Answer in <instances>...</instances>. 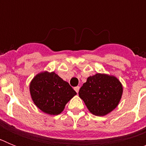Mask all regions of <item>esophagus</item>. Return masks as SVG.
I'll return each instance as SVG.
<instances>
[{
    "label": "esophagus",
    "mask_w": 146,
    "mask_h": 146,
    "mask_svg": "<svg viewBox=\"0 0 146 146\" xmlns=\"http://www.w3.org/2000/svg\"><path fill=\"white\" fill-rule=\"evenodd\" d=\"M74 90H75L76 92H77V94H78V92H79V90H80V87H79V86H77V87L74 88Z\"/></svg>",
    "instance_id": "esophagus-1"
}]
</instances>
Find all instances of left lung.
<instances>
[{
  "instance_id": "left-lung-1",
  "label": "left lung",
  "mask_w": 146,
  "mask_h": 146,
  "mask_svg": "<svg viewBox=\"0 0 146 146\" xmlns=\"http://www.w3.org/2000/svg\"><path fill=\"white\" fill-rule=\"evenodd\" d=\"M123 94V86L115 76L97 74L90 76L79 91L88 110L94 115L104 116L115 109Z\"/></svg>"
}]
</instances>
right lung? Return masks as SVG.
I'll use <instances>...</instances> for the list:
<instances>
[{"label": "right lung", "instance_id": "add662e5", "mask_svg": "<svg viewBox=\"0 0 146 146\" xmlns=\"http://www.w3.org/2000/svg\"><path fill=\"white\" fill-rule=\"evenodd\" d=\"M30 94L35 105L44 113L58 115L77 93L54 72H40L30 83Z\"/></svg>", "mask_w": 146, "mask_h": 146}]
</instances>
